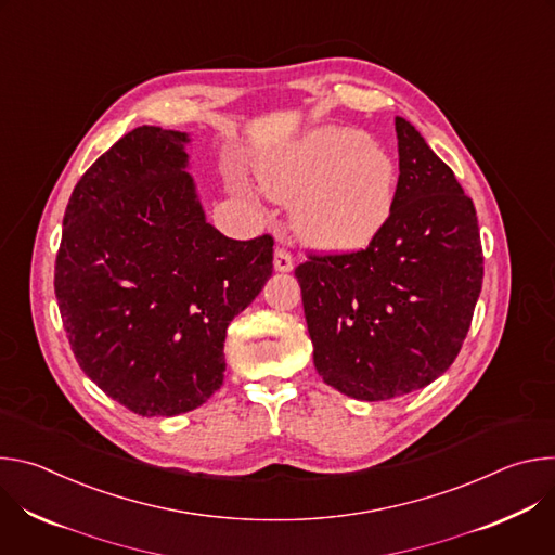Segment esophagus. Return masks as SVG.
I'll return each mask as SVG.
<instances>
[{
    "mask_svg": "<svg viewBox=\"0 0 555 555\" xmlns=\"http://www.w3.org/2000/svg\"><path fill=\"white\" fill-rule=\"evenodd\" d=\"M274 268H276V272H289L294 268V259H292L287 248H283V246L276 248V253H274Z\"/></svg>",
    "mask_w": 555,
    "mask_h": 555,
    "instance_id": "obj_1",
    "label": "esophagus"
}]
</instances>
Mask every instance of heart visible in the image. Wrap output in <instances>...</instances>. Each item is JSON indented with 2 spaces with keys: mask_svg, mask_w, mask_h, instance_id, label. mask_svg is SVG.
<instances>
[{
  "mask_svg": "<svg viewBox=\"0 0 555 555\" xmlns=\"http://www.w3.org/2000/svg\"><path fill=\"white\" fill-rule=\"evenodd\" d=\"M261 182L274 199L298 202L294 221L305 242L351 253L369 246L388 221L398 173L366 133L327 127L272 157Z\"/></svg>",
  "mask_w": 555,
  "mask_h": 555,
  "instance_id": "1",
  "label": "heart"
}]
</instances>
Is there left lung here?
I'll return each mask as SVG.
<instances>
[{
	"label": "left lung",
	"mask_w": 555,
	"mask_h": 555,
	"mask_svg": "<svg viewBox=\"0 0 555 555\" xmlns=\"http://www.w3.org/2000/svg\"><path fill=\"white\" fill-rule=\"evenodd\" d=\"M400 178L388 221L356 253H307L313 364L349 398L382 402L437 379L461 351L483 285L477 210L420 131L395 118Z\"/></svg>",
	"instance_id": "obj_1"
}]
</instances>
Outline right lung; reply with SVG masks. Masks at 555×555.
<instances>
[{
  "instance_id": "right-lung-1",
  "label": "right lung",
  "mask_w": 555,
  "mask_h": 555,
  "mask_svg": "<svg viewBox=\"0 0 555 555\" xmlns=\"http://www.w3.org/2000/svg\"><path fill=\"white\" fill-rule=\"evenodd\" d=\"M186 142L144 125L105 151L72 191L54 263L78 366L142 417L210 398L230 321L272 276V234L236 242L206 221Z\"/></svg>"
}]
</instances>
